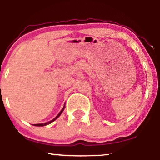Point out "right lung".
<instances>
[{
    "label": "right lung",
    "mask_w": 160,
    "mask_h": 160,
    "mask_svg": "<svg viewBox=\"0 0 160 160\" xmlns=\"http://www.w3.org/2000/svg\"><path fill=\"white\" fill-rule=\"evenodd\" d=\"M65 106H64V107H63V108H62V111L59 112V113H58V115H57V116H56V117H55V118H54V119H53V120H51V121H49V122H45V123H40V124H34V126H47V125H48V124H49V123H51V122H53V121H55V120H56V119H57V118H58V117H59V116H60V115H61V113H62V111H64V109H65Z\"/></svg>",
    "instance_id": "right-lung-1"
}]
</instances>
